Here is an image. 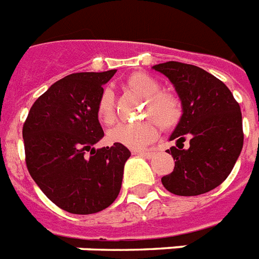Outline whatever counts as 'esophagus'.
Returning a JSON list of instances; mask_svg holds the SVG:
<instances>
[{"label": "esophagus", "mask_w": 259, "mask_h": 259, "mask_svg": "<svg viewBox=\"0 0 259 259\" xmlns=\"http://www.w3.org/2000/svg\"><path fill=\"white\" fill-rule=\"evenodd\" d=\"M132 154H138V155H142V157H146V158H151L154 153H153V151L147 150V151H134Z\"/></svg>", "instance_id": "1"}]
</instances>
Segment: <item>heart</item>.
I'll return each instance as SVG.
<instances>
[{"label": "heart", "mask_w": 259, "mask_h": 259, "mask_svg": "<svg viewBox=\"0 0 259 259\" xmlns=\"http://www.w3.org/2000/svg\"><path fill=\"white\" fill-rule=\"evenodd\" d=\"M125 84L145 98L143 116L153 120L146 118L138 122H121L109 131L108 139L112 143L125 146L132 150H141L157 138L155 122L164 131L174 130L178 125L183 117V105L178 95L161 90V83L145 72L130 75ZM95 116L102 125H110L116 120L113 93L110 90L101 93L95 106Z\"/></svg>", "instance_id": "b5f03b06"}]
</instances>
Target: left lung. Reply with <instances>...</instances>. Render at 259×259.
Listing matches in <instances>:
<instances>
[{"instance_id": "obj_1", "label": "left lung", "mask_w": 259, "mask_h": 259, "mask_svg": "<svg viewBox=\"0 0 259 259\" xmlns=\"http://www.w3.org/2000/svg\"><path fill=\"white\" fill-rule=\"evenodd\" d=\"M153 68L174 83L183 105V117L170 135L178 147L166 150L175 168L161 182L175 195L211 191L228 178L242 151L240 106L228 87L202 68L178 61ZM186 139H190V147L179 148Z\"/></svg>"}]
</instances>
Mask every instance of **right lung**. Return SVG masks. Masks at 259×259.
<instances>
[{
  "mask_svg": "<svg viewBox=\"0 0 259 259\" xmlns=\"http://www.w3.org/2000/svg\"><path fill=\"white\" fill-rule=\"evenodd\" d=\"M114 73L79 72L60 79L35 101L23 125L31 178L54 205L72 214L104 210L121 188L130 150L117 143L94 149L104 138L95 106Z\"/></svg>",
  "mask_w": 259,
  "mask_h": 259,
  "instance_id": "1",
  "label": "right lung"
}]
</instances>
